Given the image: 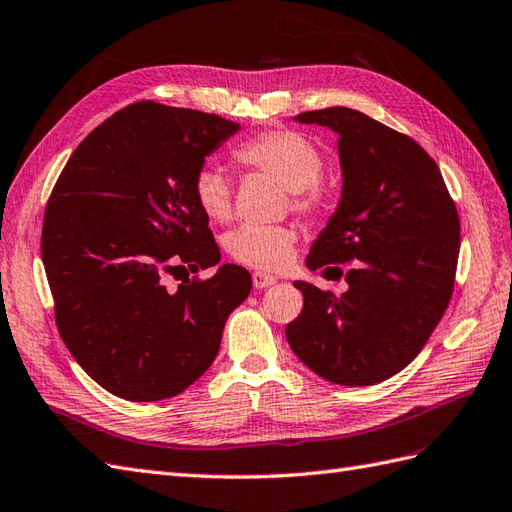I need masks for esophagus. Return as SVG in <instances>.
Returning <instances> with one entry per match:
<instances>
[{
  "label": "esophagus",
  "mask_w": 512,
  "mask_h": 512,
  "mask_svg": "<svg viewBox=\"0 0 512 512\" xmlns=\"http://www.w3.org/2000/svg\"><path fill=\"white\" fill-rule=\"evenodd\" d=\"M272 283H277V277L266 275V272H253V285L257 290L261 288H270Z\"/></svg>",
  "instance_id": "esophagus-1"
}]
</instances>
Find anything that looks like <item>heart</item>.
Returning a JSON list of instances; mask_svg holds the SVG:
<instances>
[{
    "label": "heart",
    "mask_w": 512,
    "mask_h": 512,
    "mask_svg": "<svg viewBox=\"0 0 512 512\" xmlns=\"http://www.w3.org/2000/svg\"><path fill=\"white\" fill-rule=\"evenodd\" d=\"M235 161L246 170L275 178L288 189L290 207L305 218H320L329 207V194L320 183L325 157L314 141L290 128L259 133L233 150ZM194 200L202 216L224 224L233 216V192L229 178L213 165L194 176ZM299 231L292 224H244L227 235V253L240 264L257 270H277L288 264Z\"/></svg>",
    "instance_id": "heart-1"
}]
</instances>
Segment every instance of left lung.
<instances>
[{
	"mask_svg": "<svg viewBox=\"0 0 512 512\" xmlns=\"http://www.w3.org/2000/svg\"><path fill=\"white\" fill-rule=\"evenodd\" d=\"M296 120L340 135L344 181L307 268H353L340 296L294 283L303 310L285 338L327 382L373 386L417 358L447 310L460 251L456 202L430 154L373 117L329 106Z\"/></svg>",
	"mask_w": 512,
	"mask_h": 512,
	"instance_id": "8db88e82",
	"label": "left lung"
}]
</instances>
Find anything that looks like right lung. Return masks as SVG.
<instances>
[{"label":"right lung","instance_id":"obj_1","mask_svg":"<svg viewBox=\"0 0 512 512\" xmlns=\"http://www.w3.org/2000/svg\"><path fill=\"white\" fill-rule=\"evenodd\" d=\"M237 128L213 113L133 102L80 141L47 198L41 257L58 334L115 397L159 401L192 386L251 292L242 266L198 277L220 248L194 176Z\"/></svg>","mask_w":512,"mask_h":512}]
</instances>
